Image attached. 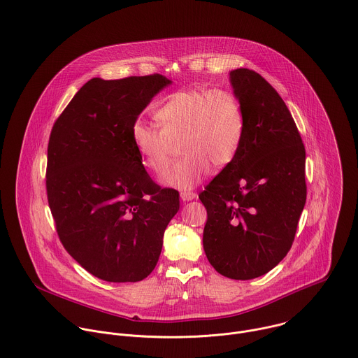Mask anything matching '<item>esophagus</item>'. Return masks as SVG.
<instances>
[{"label":"esophagus","instance_id":"obj_1","mask_svg":"<svg viewBox=\"0 0 358 358\" xmlns=\"http://www.w3.org/2000/svg\"><path fill=\"white\" fill-rule=\"evenodd\" d=\"M180 196H181V199H182L184 202H188V201L195 199V198H196V194H195V192H181Z\"/></svg>","mask_w":358,"mask_h":358}]
</instances>
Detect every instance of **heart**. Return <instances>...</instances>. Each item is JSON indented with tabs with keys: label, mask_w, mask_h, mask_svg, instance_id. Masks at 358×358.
<instances>
[{
	"label": "heart",
	"mask_w": 358,
	"mask_h": 358,
	"mask_svg": "<svg viewBox=\"0 0 358 358\" xmlns=\"http://www.w3.org/2000/svg\"><path fill=\"white\" fill-rule=\"evenodd\" d=\"M160 129L136 122L132 142L142 164L160 174L168 162L171 141L182 139L185 157L169 166L162 182L191 189L209 173L220 170L237 156L244 138V113L238 97L223 89L180 90L155 111Z\"/></svg>",
	"instance_id": "b5f03b06"
}]
</instances>
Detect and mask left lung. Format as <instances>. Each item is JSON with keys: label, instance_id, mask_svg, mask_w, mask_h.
Returning <instances> with one entry per match:
<instances>
[{"label": "left lung", "instance_id": "obj_1", "mask_svg": "<svg viewBox=\"0 0 358 358\" xmlns=\"http://www.w3.org/2000/svg\"><path fill=\"white\" fill-rule=\"evenodd\" d=\"M244 113L237 156L199 194L208 212L203 250L223 276L250 280L290 251L307 199L306 149L279 93L259 73L230 71Z\"/></svg>", "mask_w": 358, "mask_h": 358}]
</instances>
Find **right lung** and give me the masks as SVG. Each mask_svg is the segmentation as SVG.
Returning a JSON list of instances; mask_svg holds the SVG:
<instances>
[{"label":"right lung","instance_id":"obj_1","mask_svg":"<svg viewBox=\"0 0 358 358\" xmlns=\"http://www.w3.org/2000/svg\"><path fill=\"white\" fill-rule=\"evenodd\" d=\"M171 83L163 75L87 80L54 122L45 188L58 237L93 276L141 282L155 269L178 191L146 173L132 128Z\"/></svg>","mask_w":358,"mask_h":358}]
</instances>
